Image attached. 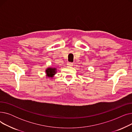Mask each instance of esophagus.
<instances>
[{"label": "esophagus", "instance_id": "34e87169", "mask_svg": "<svg viewBox=\"0 0 132 132\" xmlns=\"http://www.w3.org/2000/svg\"><path fill=\"white\" fill-rule=\"evenodd\" d=\"M67 65L69 67H72L73 65V64L72 63V62H68L67 63Z\"/></svg>", "mask_w": 132, "mask_h": 132}]
</instances>
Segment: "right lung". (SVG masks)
<instances>
[{"mask_svg":"<svg viewBox=\"0 0 132 132\" xmlns=\"http://www.w3.org/2000/svg\"><path fill=\"white\" fill-rule=\"evenodd\" d=\"M57 73V68L55 67H47L45 70L46 77L48 78H53Z\"/></svg>","mask_w":132,"mask_h":132,"instance_id":"right-lung-1","label":"right lung"}]
</instances>
